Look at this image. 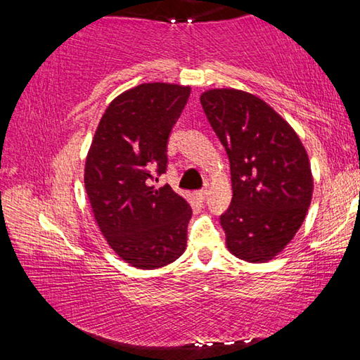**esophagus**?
<instances>
[{"instance_id": "1", "label": "esophagus", "mask_w": 360, "mask_h": 360, "mask_svg": "<svg viewBox=\"0 0 360 360\" xmlns=\"http://www.w3.org/2000/svg\"><path fill=\"white\" fill-rule=\"evenodd\" d=\"M195 195H197V198L200 200V202H205L206 197H208V191H206V188H202V191H198Z\"/></svg>"}]
</instances>
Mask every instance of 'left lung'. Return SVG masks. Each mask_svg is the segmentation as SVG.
I'll use <instances>...</instances> for the list:
<instances>
[{
    "label": "left lung",
    "instance_id": "obj_1",
    "mask_svg": "<svg viewBox=\"0 0 360 360\" xmlns=\"http://www.w3.org/2000/svg\"><path fill=\"white\" fill-rule=\"evenodd\" d=\"M200 101L230 160L233 197L221 216L225 243L235 257L264 264L292 241L311 203L307 149L259 96L211 89Z\"/></svg>",
    "mask_w": 360,
    "mask_h": 360
}]
</instances>
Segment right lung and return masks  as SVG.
<instances>
[{"label":"right lung","instance_id":"right-lung-1","mask_svg":"<svg viewBox=\"0 0 360 360\" xmlns=\"http://www.w3.org/2000/svg\"><path fill=\"white\" fill-rule=\"evenodd\" d=\"M188 95V85L168 82L125 90L109 103L85 158V192L101 233L141 270L169 265L186 251L191 205L150 181L165 173L169 133Z\"/></svg>","mask_w":360,"mask_h":360}]
</instances>
